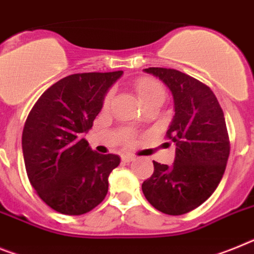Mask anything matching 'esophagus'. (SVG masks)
<instances>
[{"instance_id":"1","label":"esophagus","mask_w":254,"mask_h":254,"mask_svg":"<svg viewBox=\"0 0 254 254\" xmlns=\"http://www.w3.org/2000/svg\"><path fill=\"white\" fill-rule=\"evenodd\" d=\"M121 158H122V162H125V163H129V162H132V160L135 159V157H133V155H129V154H123Z\"/></svg>"}]
</instances>
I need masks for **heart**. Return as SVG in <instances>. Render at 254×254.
<instances>
[{
    "label": "heart",
    "instance_id": "b5f03b06",
    "mask_svg": "<svg viewBox=\"0 0 254 254\" xmlns=\"http://www.w3.org/2000/svg\"><path fill=\"white\" fill-rule=\"evenodd\" d=\"M136 92H137V96L141 101V104L149 103V101L153 100H164L166 97V91H164V87L158 81L153 79V78H140L136 81L135 84ZM113 92H108L104 97V106L109 105V103L112 101Z\"/></svg>",
    "mask_w": 254,
    "mask_h": 254
}]
</instances>
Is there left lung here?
Wrapping results in <instances>:
<instances>
[{
	"mask_svg": "<svg viewBox=\"0 0 254 254\" xmlns=\"http://www.w3.org/2000/svg\"><path fill=\"white\" fill-rule=\"evenodd\" d=\"M145 71L172 92L175 116L166 136L176 144V157L172 166L153 160L154 172L142 183V192L155 209L180 216L203 204L224 176L230 154L224 112L207 84L183 71Z\"/></svg>",
	"mask_w": 254,
	"mask_h": 254,
	"instance_id": "left-lung-1",
	"label": "left lung"
}]
</instances>
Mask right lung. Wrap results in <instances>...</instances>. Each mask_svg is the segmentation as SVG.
Here are the masks:
<instances>
[{
    "mask_svg": "<svg viewBox=\"0 0 254 254\" xmlns=\"http://www.w3.org/2000/svg\"><path fill=\"white\" fill-rule=\"evenodd\" d=\"M123 74L78 73L47 88L32 108L21 137L30 185L54 211L87 213L108 194V177L121 163L116 154H99L82 133L103 108L106 92Z\"/></svg>",
    "mask_w": 254,
    "mask_h": 254,
    "instance_id": "right-lung-1",
    "label": "right lung"
}]
</instances>
